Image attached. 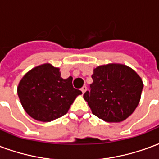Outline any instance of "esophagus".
<instances>
[{"label": "esophagus", "mask_w": 159, "mask_h": 159, "mask_svg": "<svg viewBox=\"0 0 159 159\" xmlns=\"http://www.w3.org/2000/svg\"><path fill=\"white\" fill-rule=\"evenodd\" d=\"M81 91L83 92V93H85V92L87 91V87H86V86H83V88L81 89Z\"/></svg>", "instance_id": "34e87169"}]
</instances>
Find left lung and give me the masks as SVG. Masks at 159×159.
Masks as SVG:
<instances>
[{"instance_id": "obj_1", "label": "left lung", "mask_w": 159, "mask_h": 159, "mask_svg": "<svg viewBox=\"0 0 159 159\" xmlns=\"http://www.w3.org/2000/svg\"><path fill=\"white\" fill-rule=\"evenodd\" d=\"M90 91L83 98L92 113L107 122H120L134 112L143 89L142 78L122 64L99 66L93 70Z\"/></svg>"}]
</instances>
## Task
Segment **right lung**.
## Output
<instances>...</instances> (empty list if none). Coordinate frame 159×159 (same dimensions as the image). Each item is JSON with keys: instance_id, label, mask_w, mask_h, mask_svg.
<instances>
[{"instance_id": "right-lung-1", "label": "right lung", "mask_w": 159, "mask_h": 159, "mask_svg": "<svg viewBox=\"0 0 159 159\" xmlns=\"http://www.w3.org/2000/svg\"><path fill=\"white\" fill-rule=\"evenodd\" d=\"M17 94L29 116L39 121L50 122L66 115L82 92L74 89L71 76L63 79L59 68L46 63L23 76Z\"/></svg>"}]
</instances>
